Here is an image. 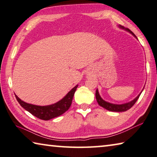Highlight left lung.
<instances>
[{
    "label": "left lung",
    "instance_id": "8db88e82",
    "mask_svg": "<svg viewBox=\"0 0 157 157\" xmlns=\"http://www.w3.org/2000/svg\"><path fill=\"white\" fill-rule=\"evenodd\" d=\"M119 27L120 28H122V29H124L127 30V31L129 32L130 33H132V34L134 36V37L136 38V36L134 35V33L133 32L131 31V30L129 29V28H126L124 26H122V25H119ZM143 91V90H142ZM140 93L138 94V95L136 97V98L132 100V101H129L128 103H126V104H111V103H109V102H107L106 101H104V99H103L101 97H100L99 94V92L98 90H96V93H95V96H96V99L97 101V103H98L99 106H101V107L104 108L105 109H106L108 110H110V111H113V112H123V111H126V110H129V109H131L136 101L138 100V99L139 98V97L140 95Z\"/></svg>",
    "mask_w": 157,
    "mask_h": 157
}]
</instances>
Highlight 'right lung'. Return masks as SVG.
Listing matches in <instances>:
<instances>
[{"label":"right lung","mask_w":157,"mask_h":157,"mask_svg":"<svg viewBox=\"0 0 157 157\" xmlns=\"http://www.w3.org/2000/svg\"><path fill=\"white\" fill-rule=\"evenodd\" d=\"M77 87H78V85L71 89L60 101H58L56 104L48 105V106H42L28 104V103L20 99L17 95H15V97H16V99L21 106L27 111L30 113L32 115L36 117L39 118V119L48 120L60 116L69 109Z\"/></svg>","instance_id":"right-lung-1"}]
</instances>
